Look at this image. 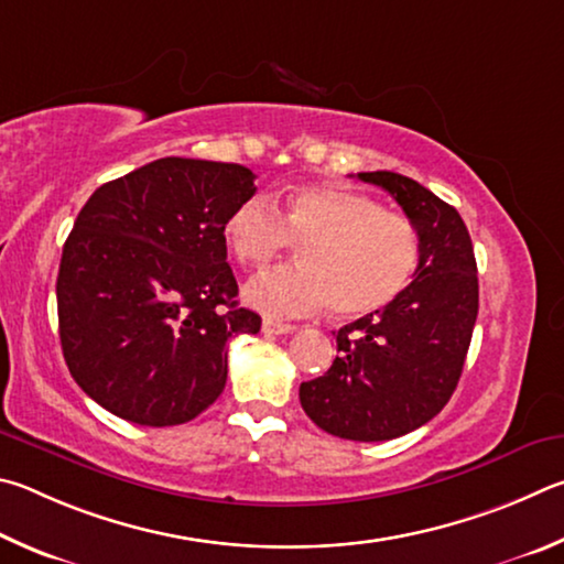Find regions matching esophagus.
Returning <instances> with one entry per match:
<instances>
[{
    "mask_svg": "<svg viewBox=\"0 0 564 564\" xmlns=\"http://www.w3.org/2000/svg\"><path fill=\"white\" fill-rule=\"evenodd\" d=\"M297 327L294 324H288V322H280V319H264L262 322V332L264 334H290Z\"/></svg>",
    "mask_w": 564,
    "mask_h": 564,
    "instance_id": "obj_1",
    "label": "esophagus"
}]
</instances>
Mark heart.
Listing matches in <instances>:
<instances>
[{"instance_id": "1", "label": "heart", "mask_w": 564, "mask_h": 564, "mask_svg": "<svg viewBox=\"0 0 564 564\" xmlns=\"http://www.w3.org/2000/svg\"><path fill=\"white\" fill-rule=\"evenodd\" d=\"M225 240L247 267L302 247L300 264L264 272L245 288L247 304L284 317L327 304L339 317H367L409 288L421 257L419 230L406 215L344 185L300 187L282 215L264 195L245 197L227 215Z\"/></svg>"}]
</instances>
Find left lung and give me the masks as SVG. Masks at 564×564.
I'll use <instances>...</instances> for the list:
<instances>
[{
	"instance_id": "1",
	"label": "left lung",
	"mask_w": 564,
	"mask_h": 564,
	"mask_svg": "<svg viewBox=\"0 0 564 564\" xmlns=\"http://www.w3.org/2000/svg\"><path fill=\"white\" fill-rule=\"evenodd\" d=\"M359 181L383 187L416 225L419 267L389 307L337 332L339 357L302 383L300 401L322 431L369 443L416 431L453 397L478 317V267L456 207L391 171Z\"/></svg>"
}]
</instances>
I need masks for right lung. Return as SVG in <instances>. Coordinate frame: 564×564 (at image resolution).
<instances>
[{"mask_svg":"<svg viewBox=\"0 0 564 564\" xmlns=\"http://www.w3.org/2000/svg\"><path fill=\"white\" fill-rule=\"evenodd\" d=\"M237 163L161 158L96 187L56 276L58 337L74 381L138 426L193 421L220 397L227 341L260 332L237 307L225 220L254 195Z\"/></svg>","mask_w":564,"mask_h":564,"instance_id":"obj_1","label":"right lung"}]
</instances>
